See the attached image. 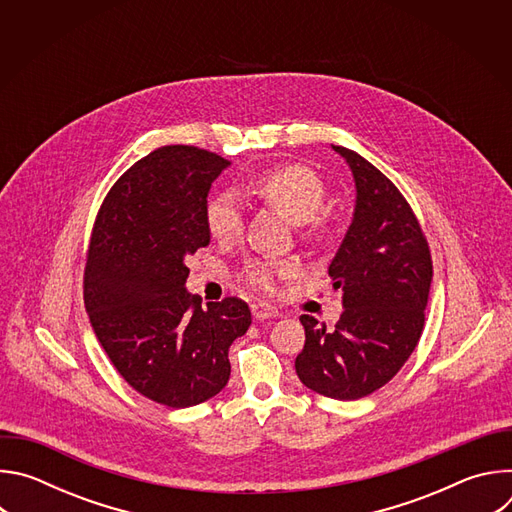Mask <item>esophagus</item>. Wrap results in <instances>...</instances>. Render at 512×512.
<instances>
[{"label":"esophagus","mask_w":512,"mask_h":512,"mask_svg":"<svg viewBox=\"0 0 512 512\" xmlns=\"http://www.w3.org/2000/svg\"><path fill=\"white\" fill-rule=\"evenodd\" d=\"M251 312H253V318L255 320H269V318H275L279 312L273 308V306H269V304H253L251 306Z\"/></svg>","instance_id":"1"}]
</instances>
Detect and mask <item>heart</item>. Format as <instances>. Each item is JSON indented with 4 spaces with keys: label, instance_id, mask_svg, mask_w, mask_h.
<instances>
[{
    "label": "heart",
    "instance_id": "obj_1",
    "mask_svg": "<svg viewBox=\"0 0 512 512\" xmlns=\"http://www.w3.org/2000/svg\"><path fill=\"white\" fill-rule=\"evenodd\" d=\"M243 192L255 194L271 204L291 225H306L314 221L326 200V186L322 178L300 164L271 168L243 184ZM204 223L212 239L229 243L239 237L243 229V208L235 192L223 190L208 198L204 208ZM285 265L271 261H251L245 267V281L259 291L275 289L277 275L285 273Z\"/></svg>",
    "mask_w": 512,
    "mask_h": 512
}]
</instances>
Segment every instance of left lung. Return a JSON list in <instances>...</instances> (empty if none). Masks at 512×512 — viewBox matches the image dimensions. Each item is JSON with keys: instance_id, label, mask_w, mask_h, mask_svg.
Listing matches in <instances>:
<instances>
[{"instance_id": "8db88e82", "label": "left lung", "mask_w": 512, "mask_h": 512, "mask_svg": "<svg viewBox=\"0 0 512 512\" xmlns=\"http://www.w3.org/2000/svg\"><path fill=\"white\" fill-rule=\"evenodd\" d=\"M332 150L356 188L350 227L328 267L344 312L332 330L300 318L306 344L296 373L324 397L354 401L389 383L415 350L433 269L417 218L395 184L356 152Z\"/></svg>"}]
</instances>
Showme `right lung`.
<instances>
[{
  "label": "right lung",
  "instance_id": "obj_1",
  "mask_svg": "<svg viewBox=\"0 0 512 512\" xmlns=\"http://www.w3.org/2000/svg\"><path fill=\"white\" fill-rule=\"evenodd\" d=\"M229 166L192 145H166L113 184L93 227L85 308L95 336L137 393L172 409L225 389L229 348L251 326L243 300L202 308L186 289V257L210 243V186Z\"/></svg>",
  "mask_w": 512,
  "mask_h": 512
}]
</instances>
